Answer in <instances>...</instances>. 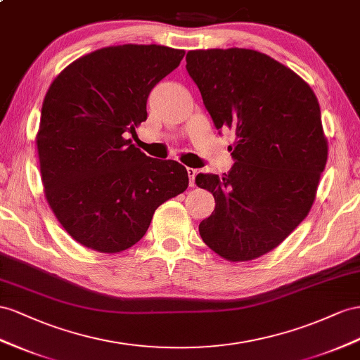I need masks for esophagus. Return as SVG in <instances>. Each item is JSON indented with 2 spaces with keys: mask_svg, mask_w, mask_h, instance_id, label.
I'll return each instance as SVG.
<instances>
[{
  "mask_svg": "<svg viewBox=\"0 0 360 360\" xmlns=\"http://www.w3.org/2000/svg\"><path fill=\"white\" fill-rule=\"evenodd\" d=\"M187 173H188V179H190V187H195V178L198 174V170L196 169H191V167H187Z\"/></svg>",
  "mask_w": 360,
  "mask_h": 360,
  "instance_id": "34e87169",
  "label": "esophagus"
}]
</instances>
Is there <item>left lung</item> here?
Masks as SVG:
<instances>
[{"label":"left lung","instance_id":"1","mask_svg":"<svg viewBox=\"0 0 360 360\" xmlns=\"http://www.w3.org/2000/svg\"><path fill=\"white\" fill-rule=\"evenodd\" d=\"M186 68L214 126L236 135L233 169L196 176L216 200L199 234L228 262L259 259L316 198L328 155L318 98L297 72L255 50H191Z\"/></svg>","mask_w":360,"mask_h":360}]
</instances>
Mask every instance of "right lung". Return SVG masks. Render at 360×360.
Instances as JSON below:
<instances>
[{"instance_id":"1","label":"right lung","mask_w":360,"mask_h":360,"mask_svg":"<svg viewBox=\"0 0 360 360\" xmlns=\"http://www.w3.org/2000/svg\"><path fill=\"white\" fill-rule=\"evenodd\" d=\"M184 54L156 44L100 49L71 62L45 94L36 134L44 193L62 228L89 250L134 246L155 210L188 187L182 164L150 158L126 138Z\"/></svg>"}]
</instances>
